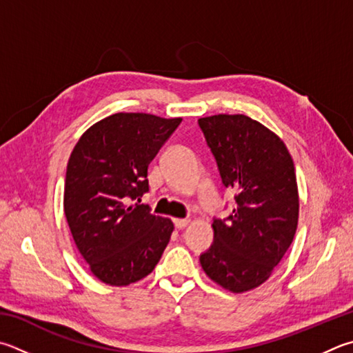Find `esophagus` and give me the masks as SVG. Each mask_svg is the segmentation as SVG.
I'll return each instance as SVG.
<instances>
[{
    "instance_id": "esophagus-1",
    "label": "esophagus",
    "mask_w": 353,
    "mask_h": 353,
    "mask_svg": "<svg viewBox=\"0 0 353 353\" xmlns=\"http://www.w3.org/2000/svg\"><path fill=\"white\" fill-rule=\"evenodd\" d=\"M190 223V221L188 219H174V225H176V228H179V230H182V228H185Z\"/></svg>"
}]
</instances>
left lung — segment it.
<instances>
[{
	"mask_svg": "<svg viewBox=\"0 0 353 353\" xmlns=\"http://www.w3.org/2000/svg\"><path fill=\"white\" fill-rule=\"evenodd\" d=\"M197 121L222 183L236 193L233 213L214 217V242L201 254V265L225 290L248 292L270 278L296 233L293 160L276 134L247 115L217 114Z\"/></svg>",
	"mask_w": 353,
	"mask_h": 353,
	"instance_id": "obj_1",
	"label": "left lung"
}]
</instances>
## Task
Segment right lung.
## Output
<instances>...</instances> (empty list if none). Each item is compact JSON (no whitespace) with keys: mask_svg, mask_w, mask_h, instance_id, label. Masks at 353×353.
<instances>
[{"mask_svg":"<svg viewBox=\"0 0 353 353\" xmlns=\"http://www.w3.org/2000/svg\"><path fill=\"white\" fill-rule=\"evenodd\" d=\"M182 119L117 112L83 134L69 157L65 214L77 248L95 278L121 287L154 270L171 238L168 217L140 201L148 165Z\"/></svg>","mask_w":353,"mask_h":353,"instance_id":"obj_1","label":"right lung"}]
</instances>
